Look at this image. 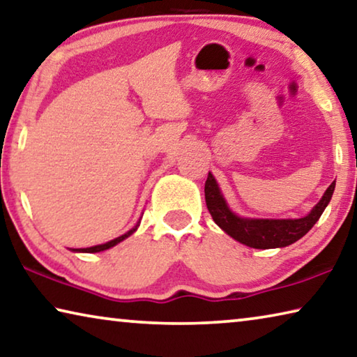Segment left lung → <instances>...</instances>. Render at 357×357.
I'll return each instance as SVG.
<instances>
[{
    "instance_id": "8db88e82",
    "label": "left lung",
    "mask_w": 357,
    "mask_h": 357,
    "mask_svg": "<svg viewBox=\"0 0 357 357\" xmlns=\"http://www.w3.org/2000/svg\"><path fill=\"white\" fill-rule=\"evenodd\" d=\"M334 190L335 182H332L319 202L312 208V212L307 217L296 220H258L237 217L227 207L217 180L210 172L204 192H206V204L210 215L227 236L247 245V247L266 250L288 247V245L305 236L323 215L327 204L331 202L332 195H334Z\"/></svg>"
}]
</instances>
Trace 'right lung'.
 <instances>
[{
    "instance_id": "obj_1",
    "label": "right lung",
    "mask_w": 357,
    "mask_h": 357,
    "mask_svg": "<svg viewBox=\"0 0 357 357\" xmlns=\"http://www.w3.org/2000/svg\"><path fill=\"white\" fill-rule=\"evenodd\" d=\"M139 223H140V221H139ZM139 223H137L136 226H134L131 231H128L126 234H123V236H120V237L114 238V241L106 242V243H102V245H95V247H90V248H73V251H80V253H98V251H104V250H109V248H112V247H115L116 243H120L121 241H125L126 237H130L131 234L137 229Z\"/></svg>"
}]
</instances>
